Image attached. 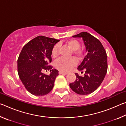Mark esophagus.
Masks as SVG:
<instances>
[{
    "label": "esophagus",
    "mask_w": 126,
    "mask_h": 126,
    "mask_svg": "<svg viewBox=\"0 0 126 126\" xmlns=\"http://www.w3.org/2000/svg\"><path fill=\"white\" fill-rule=\"evenodd\" d=\"M59 74H64V75H66V74H67V73H66V72H62V71H59Z\"/></svg>",
    "instance_id": "1"
}]
</instances>
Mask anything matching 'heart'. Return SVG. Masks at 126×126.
Instances as JSON below:
<instances>
[{
  "label": "heart",
  "mask_w": 126,
  "mask_h": 126,
  "mask_svg": "<svg viewBox=\"0 0 126 126\" xmlns=\"http://www.w3.org/2000/svg\"><path fill=\"white\" fill-rule=\"evenodd\" d=\"M67 46L73 51V54L77 59H80L83 55V51L80 49V43L76 39H72L67 40L65 43ZM59 46L56 44L53 47L52 51V55L53 58H57L59 55ZM77 64V61L74 58H71L69 59L60 58L55 62V67L57 69L62 72H69L75 67Z\"/></svg>",
  "instance_id": "obj_1"
}]
</instances>
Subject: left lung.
<instances>
[{"label": "left lung", "instance_id": "left-lung-1", "mask_svg": "<svg viewBox=\"0 0 126 126\" xmlns=\"http://www.w3.org/2000/svg\"><path fill=\"white\" fill-rule=\"evenodd\" d=\"M73 37L82 38L87 54L77 68L79 71H85L84 76L75 73L76 79L69 86L78 94L87 95L94 92L103 82L107 71V55L101 42L89 33L82 32Z\"/></svg>", "mask_w": 126, "mask_h": 126}]
</instances>
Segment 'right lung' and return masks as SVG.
<instances>
[{"label":"right lung","instance_id":"right-lung-1","mask_svg":"<svg viewBox=\"0 0 126 126\" xmlns=\"http://www.w3.org/2000/svg\"><path fill=\"white\" fill-rule=\"evenodd\" d=\"M59 40L38 36L23 47L18 59V73L27 90L32 94H47L54 87L58 71L52 69L48 63L52 62V51ZM50 70L47 75L42 73Z\"/></svg>","mask_w":126,"mask_h":126}]
</instances>
